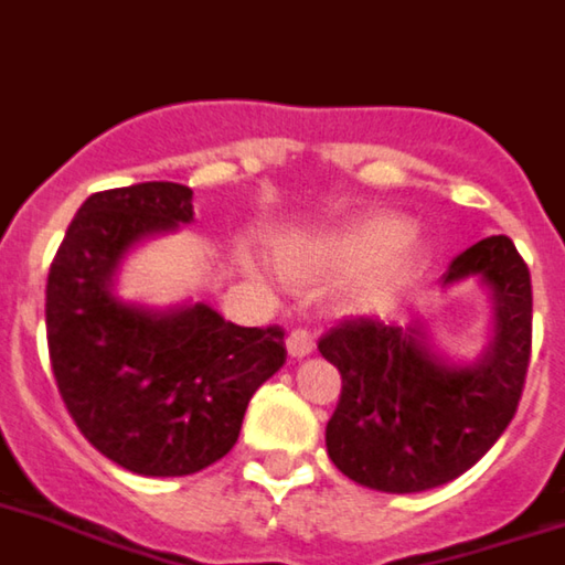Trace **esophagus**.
Here are the masks:
<instances>
[{
    "label": "esophagus",
    "instance_id": "1",
    "mask_svg": "<svg viewBox=\"0 0 565 565\" xmlns=\"http://www.w3.org/2000/svg\"><path fill=\"white\" fill-rule=\"evenodd\" d=\"M286 348L291 356H308V353L313 351V337L311 331H306V328H294L291 333H288L286 339Z\"/></svg>",
    "mask_w": 565,
    "mask_h": 565
}]
</instances>
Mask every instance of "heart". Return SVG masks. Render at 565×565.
Returning <instances> with one entry per match:
<instances>
[{
	"label": "heart",
	"instance_id": "heart-1",
	"mask_svg": "<svg viewBox=\"0 0 565 565\" xmlns=\"http://www.w3.org/2000/svg\"><path fill=\"white\" fill-rule=\"evenodd\" d=\"M418 248L411 223L391 212L364 214L333 228L308 248H291L288 266L299 271L358 274L351 306L362 313H376L393 306V299L418 271Z\"/></svg>",
	"mask_w": 565,
	"mask_h": 565
}]
</instances>
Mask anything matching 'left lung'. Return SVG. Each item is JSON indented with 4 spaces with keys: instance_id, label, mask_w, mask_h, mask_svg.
Masks as SVG:
<instances>
[{
    "instance_id": "left-lung-1",
    "label": "left lung",
    "mask_w": 565,
    "mask_h": 565,
    "mask_svg": "<svg viewBox=\"0 0 565 565\" xmlns=\"http://www.w3.org/2000/svg\"><path fill=\"white\" fill-rule=\"evenodd\" d=\"M481 277L495 299V342L469 367L427 348L422 328L402 331L348 317L317 342L342 376L326 430L339 472L393 495L463 476L515 418L532 356V277L507 234L458 254L444 286Z\"/></svg>"
}]
</instances>
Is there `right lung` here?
<instances>
[{"mask_svg": "<svg viewBox=\"0 0 565 565\" xmlns=\"http://www.w3.org/2000/svg\"><path fill=\"white\" fill-rule=\"evenodd\" d=\"M169 181L89 194L50 263V367L82 436L138 476H192L239 436L259 384L286 362L279 326L239 328L209 306L147 311L113 297L132 243L192 221Z\"/></svg>", "mask_w": 565, "mask_h": 565, "instance_id": "obj_1", "label": "right lung"}]
</instances>
